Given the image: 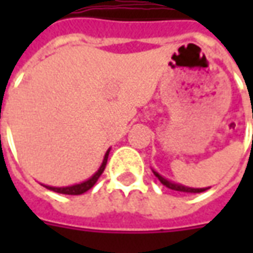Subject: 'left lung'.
Returning <instances> with one entry per match:
<instances>
[{
    "mask_svg": "<svg viewBox=\"0 0 253 253\" xmlns=\"http://www.w3.org/2000/svg\"><path fill=\"white\" fill-rule=\"evenodd\" d=\"M153 174L159 179L163 186H166V187H169L171 190H176V191H184V193H203V191H206V190H209L210 187L207 189H193V187H186V186H181V184H177V183H173V181H169L168 179H165L163 176H161L158 171H155L153 170Z\"/></svg>",
    "mask_w": 253,
    "mask_h": 253,
    "instance_id": "1",
    "label": "left lung"
}]
</instances>
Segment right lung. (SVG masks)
<instances>
[{
    "instance_id": "add662e5",
    "label": "right lung",
    "mask_w": 253,
    "mask_h": 253,
    "mask_svg": "<svg viewBox=\"0 0 253 253\" xmlns=\"http://www.w3.org/2000/svg\"><path fill=\"white\" fill-rule=\"evenodd\" d=\"M108 153L110 151H107L105 156H104V161H102L100 169L97 170L91 177L88 180H85L83 183H79V184H73V186H67V187H52V186H44L46 189L52 190V191H56V193H60V194H70V196H79V194H83L87 190H90L97 183V180L100 179V176L102 174V171L105 169V165H107V161H108Z\"/></svg>"
}]
</instances>
